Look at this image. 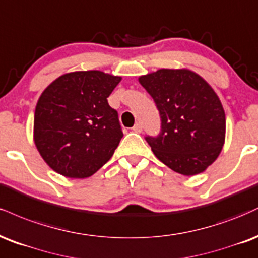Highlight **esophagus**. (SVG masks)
<instances>
[{"label": "esophagus", "mask_w": 258, "mask_h": 258, "mask_svg": "<svg viewBox=\"0 0 258 258\" xmlns=\"http://www.w3.org/2000/svg\"><path fill=\"white\" fill-rule=\"evenodd\" d=\"M133 130H134L135 133H141L142 132V125L141 123H136L134 126H133Z\"/></svg>", "instance_id": "34e87169"}]
</instances>
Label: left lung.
Wrapping results in <instances>:
<instances>
[{
    "mask_svg": "<svg viewBox=\"0 0 258 258\" xmlns=\"http://www.w3.org/2000/svg\"><path fill=\"white\" fill-rule=\"evenodd\" d=\"M162 120L157 138L146 136L154 156L171 170L193 176L207 170L222 151L226 116L204 78L187 69H160L139 77Z\"/></svg>",
    "mask_w": 258,
    "mask_h": 258,
    "instance_id": "8db88e82",
    "label": "left lung"
}]
</instances>
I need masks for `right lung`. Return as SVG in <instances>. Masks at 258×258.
Segmentation results:
<instances>
[{"instance_id":"obj_1","label":"right lung","mask_w":258,"mask_h":258,"mask_svg":"<svg viewBox=\"0 0 258 258\" xmlns=\"http://www.w3.org/2000/svg\"><path fill=\"white\" fill-rule=\"evenodd\" d=\"M120 80L96 70L70 72L41 94L33 140L44 162L57 174L89 177L113 156L123 132L107 98Z\"/></svg>"}]
</instances>
